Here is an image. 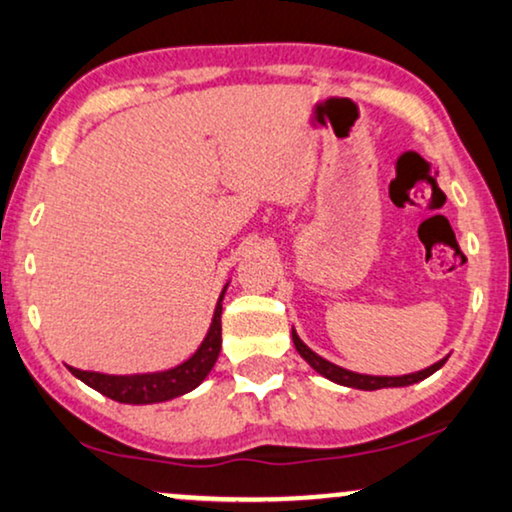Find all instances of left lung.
<instances>
[{"mask_svg":"<svg viewBox=\"0 0 512 512\" xmlns=\"http://www.w3.org/2000/svg\"><path fill=\"white\" fill-rule=\"evenodd\" d=\"M293 345L297 349V354L307 361L309 366L314 368L316 373L323 375V378L333 380V383L338 385H345V387H354V390H385V387H406V385H413V383H420V380L430 378L432 373L439 371L446 364V359H449V354H446L444 359H439L437 364H432L428 368H423V371H416V373H404V375H366V373H354V371H347V368H342L338 364H333V361L319 357V354L314 352V349H309L304 342L300 340V335L295 333L293 328Z\"/></svg>","mask_w":512,"mask_h":512,"instance_id":"1","label":"left lung"}]
</instances>
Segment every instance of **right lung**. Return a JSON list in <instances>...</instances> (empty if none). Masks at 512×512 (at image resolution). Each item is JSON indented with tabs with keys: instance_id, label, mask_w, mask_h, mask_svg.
Returning <instances> with one entry per match:
<instances>
[{
	"instance_id": "add662e5",
	"label": "right lung",
	"mask_w": 512,
	"mask_h": 512,
	"mask_svg": "<svg viewBox=\"0 0 512 512\" xmlns=\"http://www.w3.org/2000/svg\"><path fill=\"white\" fill-rule=\"evenodd\" d=\"M222 295H219L215 314H212L210 331L200 347L191 354L189 359L181 361L179 366L167 368V371L153 373H132V375H111V373H96V371H80V368L68 366V371L80 378L84 385L92 390L101 392L103 397H111L120 404H160V401H170L181 394L196 390V387L208 378V373L215 366L222 349Z\"/></svg>"
}]
</instances>
